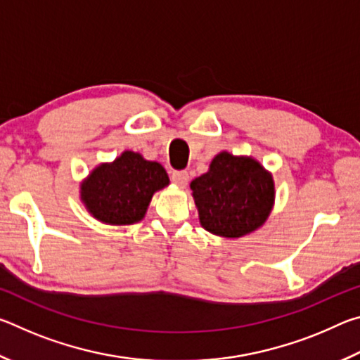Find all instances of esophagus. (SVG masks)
I'll return each instance as SVG.
<instances>
[{
	"mask_svg": "<svg viewBox=\"0 0 360 360\" xmlns=\"http://www.w3.org/2000/svg\"><path fill=\"white\" fill-rule=\"evenodd\" d=\"M172 181L174 182L176 186L186 187L187 182H188V173H187V172H173Z\"/></svg>",
	"mask_w": 360,
	"mask_h": 360,
	"instance_id": "obj_1",
	"label": "esophagus"
}]
</instances>
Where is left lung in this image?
<instances>
[{"instance_id":"obj_1","label":"left lung","mask_w":360,"mask_h":360,"mask_svg":"<svg viewBox=\"0 0 360 360\" xmlns=\"http://www.w3.org/2000/svg\"><path fill=\"white\" fill-rule=\"evenodd\" d=\"M200 222L211 233L240 238L270 214L275 184L259 162L221 152L210 172L191 182Z\"/></svg>"}]
</instances>
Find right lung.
<instances>
[{
    "instance_id": "right-lung-1",
    "label": "right lung",
    "mask_w": 360,
    "mask_h": 360,
    "mask_svg": "<svg viewBox=\"0 0 360 360\" xmlns=\"http://www.w3.org/2000/svg\"><path fill=\"white\" fill-rule=\"evenodd\" d=\"M160 163L125 150L112 163H103L81 187L82 202L98 221L127 225L141 221L154 192L168 186Z\"/></svg>"
}]
</instances>
